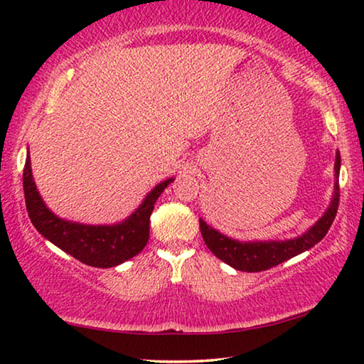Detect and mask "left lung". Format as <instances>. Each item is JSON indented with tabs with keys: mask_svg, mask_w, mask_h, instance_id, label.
<instances>
[{
	"mask_svg": "<svg viewBox=\"0 0 364 364\" xmlns=\"http://www.w3.org/2000/svg\"><path fill=\"white\" fill-rule=\"evenodd\" d=\"M336 178H338L341 171V154H336ZM338 197H341V189L336 181L334 197L328 210L319 218L315 225L305 234L299 237L289 239V241H268V242H239L223 236V234L215 231L213 228L208 226L204 220H199L200 232L204 237L207 247L212 250L215 257H218L221 262L230 264L239 271L245 273H257V271H264L276 267L282 262L289 260L295 255L301 254L313 245L318 244L328 234L329 228L334 221L338 208Z\"/></svg>",
	"mask_w": 364,
	"mask_h": 364,
	"instance_id": "8db88e82",
	"label": "left lung"
}]
</instances>
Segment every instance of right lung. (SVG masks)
<instances>
[{"instance_id": "obj_1", "label": "right lung", "mask_w": 364, "mask_h": 364, "mask_svg": "<svg viewBox=\"0 0 364 364\" xmlns=\"http://www.w3.org/2000/svg\"><path fill=\"white\" fill-rule=\"evenodd\" d=\"M171 181L173 180L170 178L157 184L147 194L138 210L123 223L114 226H91L58 218L45 205L36 191L32 168H30V157H27L26 167H23L26 205L36 231L73 258L96 268L117 267L144 249L149 239V218L154 204Z\"/></svg>"}]
</instances>
